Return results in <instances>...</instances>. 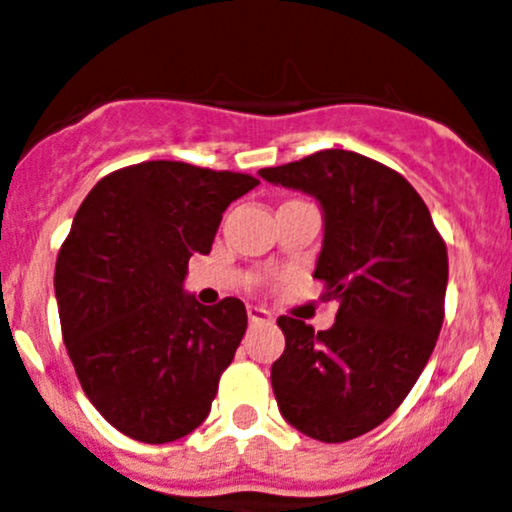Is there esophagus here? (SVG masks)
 I'll return each instance as SVG.
<instances>
[{"mask_svg":"<svg viewBox=\"0 0 512 512\" xmlns=\"http://www.w3.org/2000/svg\"><path fill=\"white\" fill-rule=\"evenodd\" d=\"M247 318H250V323H270L272 321L270 310L260 308V305H247Z\"/></svg>","mask_w":512,"mask_h":512,"instance_id":"esophagus-1","label":"esophagus"}]
</instances>
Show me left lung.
Here are the masks:
<instances>
[{"instance_id": "left-lung-1", "label": "left lung", "mask_w": 512, "mask_h": 512, "mask_svg": "<svg viewBox=\"0 0 512 512\" xmlns=\"http://www.w3.org/2000/svg\"><path fill=\"white\" fill-rule=\"evenodd\" d=\"M260 176L321 204L313 278L341 303L318 333L280 315L272 391L298 432L348 442L389 419L427 366L444 321L447 247L414 186L361 154L328 148Z\"/></svg>"}]
</instances>
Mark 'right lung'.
I'll return each mask as SVG.
<instances>
[{
  "instance_id": "add662e5",
  "label": "right lung",
  "mask_w": 512,
  "mask_h": 512,
  "mask_svg": "<svg viewBox=\"0 0 512 512\" xmlns=\"http://www.w3.org/2000/svg\"><path fill=\"white\" fill-rule=\"evenodd\" d=\"M260 181L184 161L103 176L55 265L62 341L80 386L126 437L164 444L207 419L219 376L247 331L245 303L184 293L194 252L212 250L222 214Z\"/></svg>"
}]
</instances>
